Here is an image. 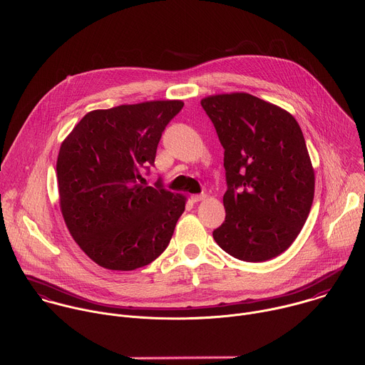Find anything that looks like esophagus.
Listing matches in <instances>:
<instances>
[{
    "label": "esophagus",
    "instance_id": "esophagus-1",
    "mask_svg": "<svg viewBox=\"0 0 365 365\" xmlns=\"http://www.w3.org/2000/svg\"><path fill=\"white\" fill-rule=\"evenodd\" d=\"M204 198H207V194H204V192H201V194H194V195H191V200H192L194 202H197V201H201V200H204Z\"/></svg>",
    "mask_w": 365,
    "mask_h": 365
}]
</instances>
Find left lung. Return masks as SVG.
I'll use <instances>...</instances> for the list:
<instances>
[{
  "label": "left lung",
  "mask_w": 365,
  "mask_h": 365,
  "mask_svg": "<svg viewBox=\"0 0 365 365\" xmlns=\"http://www.w3.org/2000/svg\"><path fill=\"white\" fill-rule=\"evenodd\" d=\"M225 148V223L212 237L226 253L264 262L301 233L315 192V174L297 119L249 93L201 101Z\"/></svg>",
  "instance_id": "left-lung-1"
}]
</instances>
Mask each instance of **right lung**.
Returning <instances> with one entry per match:
<instances>
[{"label": "right lung", "instance_id": "add662e5", "mask_svg": "<svg viewBox=\"0 0 365 365\" xmlns=\"http://www.w3.org/2000/svg\"><path fill=\"white\" fill-rule=\"evenodd\" d=\"M181 101L92 110L63 140L57 158L60 208L81 249L99 266L135 270L168 246L185 197L142 185L165 126Z\"/></svg>", "mask_w": 365, "mask_h": 365}]
</instances>
